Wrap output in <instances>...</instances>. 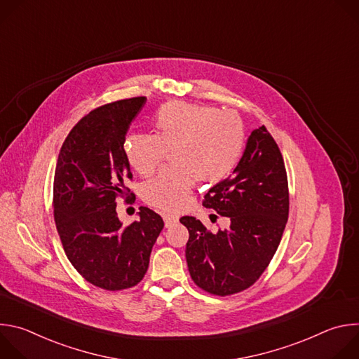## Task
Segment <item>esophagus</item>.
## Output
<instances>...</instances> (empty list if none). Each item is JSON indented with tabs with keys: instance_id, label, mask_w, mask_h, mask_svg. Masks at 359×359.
<instances>
[{
	"instance_id": "esophagus-1",
	"label": "esophagus",
	"mask_w": 359,
	"mask_h": 359,
	"mask_svg": "<svg viewBox=\"0 0 359 359\" xmlns=\"http://www.w3.org/2000/svg\"><path fill=\"white\" fill-rule=\"evenodd\" d=\"M163 220H165V226L166 227H172L175 223L179 222V216H176V215H165Z\"/></svg>"
}]
</instances>
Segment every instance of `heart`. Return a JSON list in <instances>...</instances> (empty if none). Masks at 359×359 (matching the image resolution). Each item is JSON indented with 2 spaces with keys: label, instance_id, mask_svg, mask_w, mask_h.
Wrapping results in <instances>:
<instances>
[{
  "label": "heart",
  "instance_id": "1",
  "mask_svg": "<svg viewBox=\"0 0 359 359\" xmlns=\"http://www.w3.org/2000/svg\"><path fill=\"white\" fill-rule=\"evenodd\" d=\"M155 135L130 133L123 142L129 165L149 176L168 158L172 165L142 187L143 200L163 212L187 208L194 179L203 183L224 180L238 165L245 130L234 112L208 105L172 100L153 116Z\"/></svg>",
  "mask_w": 359,
  "mask_h": 359
}]
</instances>
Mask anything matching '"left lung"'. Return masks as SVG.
<instances>
[{"label":"left lung","mask_w":359,"mask_h":359,"mask_svg":"<svg viewBox=\"0 0 359 359\" xmlns=\"http://www.w3.org/2000/svg\"><path fill=\"white\" fill-rule=\"evenodd\" d=\"M203 204L230 219L212 233L183 216L189 230L186 262L194 284L213 295L250 288L269 267L288 220V180L281 151L262 126L251 132L233 175L215 184Z\"/></svg>","instance_id":"1"}]
</instances>
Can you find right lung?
Wrapping results in <instances>:
<instances>
[{
  "label": "right lung",
  "mask_w": 359,
  "mask_h": 359,
  "mask_svg": "<svg viewBox=\"0 0 359 359\" xmlns=\"http://www.w3.org/2000/svg\"><path fill=\"white\" fill-rule=\"evenodd\" d=\"M144 102V96L121 99L83 116L61 147L54 176V219L67 257L88 283L108 291L142 281L165 227L143 206L140 219L126 227L116 213L118 198L135 201L126 187L132 172L123 142Z\"/></svg>",
  "instance_id": "obj_1"
}]
</instances>
